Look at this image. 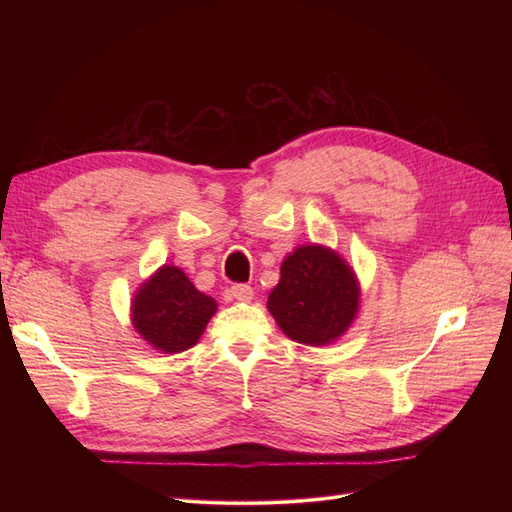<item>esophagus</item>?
<instances>
[{
	"instance_id": "obj_1",
	"label": "esophagus",
	"mask_w": 512,
	"mask_h": 512,
	"mask_svg": "<svg viewBox=\"0 0 512 512\" xmlns=\"http://www.w3.org/2000/svg\"><path fill=\"white\" fill-rule=\"evenodd\" d=\"M230 297L247 303V301L254 299V290H252V286H247V284H235L230 288Z\"/></svg>"
}]
</instances>
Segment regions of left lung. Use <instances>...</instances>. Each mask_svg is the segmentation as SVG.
<instances>
[{
	"mask_svg": "<svg viewBox=\"0 0 512 512\" xmlns=\"http://www.w3.org/2000/svg\"><path fill=\"white\" fill-rule=\"evenodd\" d=\"M361 284L348 260L320 243L299 245L280 267L267 309L292 342L329 346L359 316Z\"/></svg>",
	"mask_w": 512,
	"mask_h": 512,
	"instance_id": "obj_1",
	"label": "left lung"
}]
</instances>
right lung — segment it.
I'll return each instance as SVG.
<instances>
[{
  "label": "right lung",
  "instance_id": "add662e5",
  "mask_svg": "<svg viewBox=\"0 0 512 512\" xmlns=\"http://www.w3.org/2000/svg\"><path fill=\"white\" fill-rule=\"evenodd\" d=\"M215 312V299L200 292L175 265H162L151 273L130 301L134 331L162 354L196 346Z\"/></svg>",
  "mask_w": 512,
  "mask_h": 512
}]
</instances>
